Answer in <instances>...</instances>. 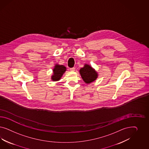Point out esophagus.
<instances>
[{
  "mask_svg": "<svg viewBox=\"0 0 149 149\" xmlns=\"http://www.w3.org/2000/svg\"><path fill=\"white\" fill-rule=\"evenodd\" d=\"M75 68H70V70L71 71H74V70H75Z\"/></svg>",
  "mask_w": 149,
  "mask_h": 149,
  "instance_id": "obj_1",
  "label": "esophagus"
}]
</instances>
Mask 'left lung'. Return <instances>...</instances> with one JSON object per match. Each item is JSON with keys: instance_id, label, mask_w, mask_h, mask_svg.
Segmentation results:
<instances>
[{"instance_id": "1", "label": "left lung", "mask_w": 149, "mask_h": 149, "mask_svg": "<svg viewBox=\"0 0 149 149\" xmlns=\"http://www.w3.org/2000/svg\"><path fill=\"white\" fill-rule=\"evenodd\" d=\"M79 72L82 80L87 84L95 81L98 77V74L97 71L90 65L87 64H85L84 67L80 69Z\"/></svg>"}]
</instances>
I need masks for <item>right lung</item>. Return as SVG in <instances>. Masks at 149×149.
<instances>
[{
  "label": "right lung",
  "mask_w": 149,
  "mask_h": 149,
  "mask_svg": "<svg viewBox=\"0 0 149 149\" xmlns=\"http://www.w3.org/2000/svg\"><path fill=\"white\" fill-rule=\"evenodd\" d=\"M67 70V68L63 65H59L56 64L54 68L53 69V74L51 77V80L53 81H58L60 80L63 76V74Z\"/></svg>",
  "instance_id": "1"
}]
</instances>
